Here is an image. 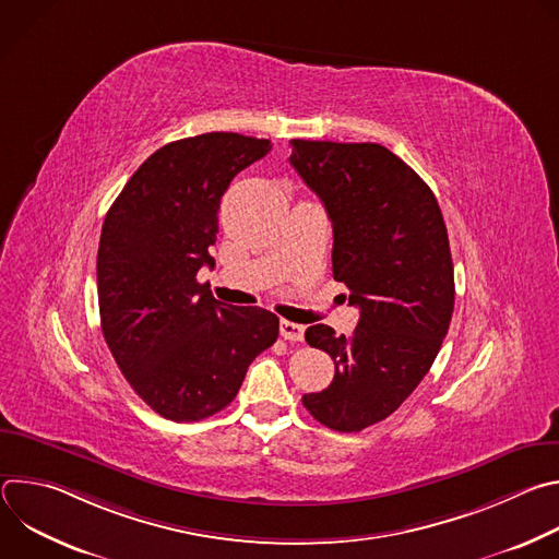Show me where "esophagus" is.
Returning a JSON list of instances; mask_svg holds the SVG:
<instances>
[{"mask_svg":"<svg viewBox=\"0 0 559 559\" xmlns=\"http://www.w3.org/2000/svg\"><path fill=\"white\" fill-rule=\"evenodd\" d=\"M281 336L285 338V341H294V343H298V341H302L305 338V328L302 325H298V323H292V321H281Z\"/></svg>","mask_w":559,"mask_h":559,"instance_id":"esophagus-1","label":"esophagus"}]
</instances>
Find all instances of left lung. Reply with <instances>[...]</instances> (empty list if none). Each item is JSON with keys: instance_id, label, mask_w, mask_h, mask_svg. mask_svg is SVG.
<instances>
[{"instance_id": "left-lung-1", "label": "left lung", "mask_w": 559, "mask_h": 559, "mask_svg": "<svg viewBox=\"0 0 559 559\" xmlns=\"http://www.w3.org/2000/svg\"><path fill=\"white\" fill-rule=\"evenodd\" d=\"M289 143V164L332 218L334 278L360 309L352 336L328 325L305 332L334 358L336 373L302 405L334 431H362L407 401L449 332L455 285L447 225L431 188L384 145Z\"/></svg>"}]
</instances>
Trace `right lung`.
Instances as JSON below:
<instances>
[{
    "mask_svg": "<svg viewBox=\"0 0 559 559\" xmlns=\"http://www.w3.org/2000/svg\"><path fill=\"white\" fill-rule=\"evenodd\" d=\"M270 139L205 132L150 154L106 214L97 254L102 332L141 401L175 423L225 409L250 362L278 338L276 313L218 302L197 281L214 267L221 197Z\"/></svg>",
    "mask_w": 559,
    "mask_h": 559,
    "instance_id": "1",
    "label": "right lung"
}]
</instances>
